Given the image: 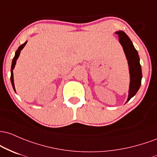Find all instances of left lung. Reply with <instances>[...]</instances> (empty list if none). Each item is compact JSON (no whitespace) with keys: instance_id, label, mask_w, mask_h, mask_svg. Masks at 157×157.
I'll list each match as a JSON object with an SVG mask.
<instances>
[{"instance_id":"left-lung-1","label":"left lung","mask_w":157,"mask_h":157,"mask_svg":"<svg viewBox=\"0 0 157 157\" xmlns=\"http://www.w3.org/2000/svg\"><path fill=\"white\" fill-rule=\"evenodd\" d=\"M116 33L119 35V42L124 49V53L128 61V65H129L131 83H130L129 96L127 100V102H128L133 96H135L136 93L140 89L142 77V69H141V65L140 64V57H139L138 52L133 47V43L129 37L127 36L125 33L122 31L117 32Z\"/></svg>"}]
</instances>
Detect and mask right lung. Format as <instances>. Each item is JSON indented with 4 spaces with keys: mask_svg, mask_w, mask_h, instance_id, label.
<instances>
[{
    "mask_svg": "<svg viewBox=\"0 0 157 157\" xmlns=\"http://www.w3.org/2000/svg\"><path fill=\"white\" fill-rule=\"evenodd\" d=\"M26 42H25L24 44H23L22 45H21L20 47H18V49H17L16 52H15V57L13 58V60H12V67H11V77H10V78H11V82H12V87H13V89L14 90H15V85H14V78H13V73H12V70L14 69V67H15V65L16 64V60L17 59V58L19 57V55H20V52H21V50H22L23 48L24 47V46L26 45Z\"/></svg>",
    "mask_w": 157,
    "mask_h": 157,
    "instance_id": "obj_1",
    "label": "right lung"
}]
</instances>
